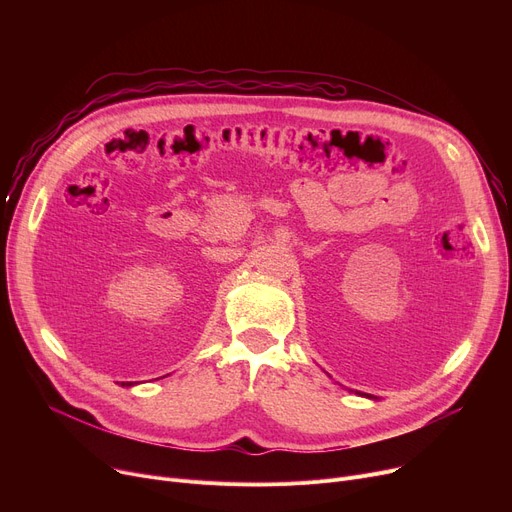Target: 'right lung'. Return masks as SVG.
I'll list each match as a JSON object with an SVG mask.
<instances>
[{"label": "right lung", "mask_w": 512, "mask_h": 512, "mask_svg": "<svg viewBox=\"0 0 512 512\" xmlns=\"http://www.w3.org/2000/svg\"><path fill=\"white\" fill-rule=\"evenodd\" d=\"M128 386H132V384H128Z\"/></svg>", "instance_id": "add662e5"}]
</instances>
